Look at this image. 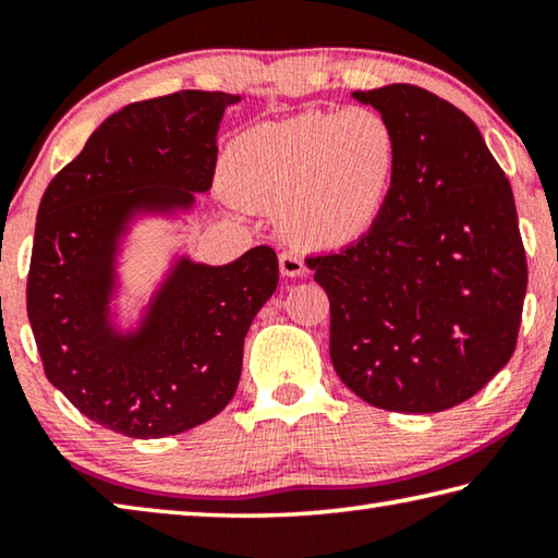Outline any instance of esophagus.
Instances as JSON below:
<instances>
[{
    "label": "esophagus",
    "instance_id": "esophagus-1",
    "mask_svg": "<svg viewBox=\"0 0 558 558\" xmlns=\"http://www.w3.org/2000/svg\"><path fill=\"white\" fill-rule=\"evenodd\" d=\"M278 260H280L282 276L300 278L302 272H305V260H302V256H300V253H295V251H282Z\"/></svg>",
    "mask_w": 558,
    "mask_h": 558
}]
</instances>
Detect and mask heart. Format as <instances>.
I'll use <instances>...</instances> for the list:
<instances>
[{"label":"heart","mask_w":558,"mask_h":558,"mask_svg":"<svg viewBox=\"0 0 558 558\" xmlns=\"http://www.w3.org/2000/svg\"><path fill=\"white\" fill-rule=\"evenodd\" d=\"M396 169L399 135L379 110H305L241 132L223 182L245 209L278 211L290 239L335 248L379 221Z\"/></svg>","instance_id":"heart-1"}]
</instances>
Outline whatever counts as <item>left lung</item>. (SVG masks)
Returning a JSON list of instances; mask_svg holds the SVG:
<instances>
[{
  "label": "left lung",
  "mask_w": 558,
  "mask_h": 558,
  "mask_svg": "<svg viewBox=\"0 0 558 558\" xmlns=\"http://www.w3.org/2000/svg\"><path fill=\"white\" fill-rule=\"evenodd\" d=\"M354 98L391 120L399 169L362 239L305 258L329 298V356L376 409L438 413L514 354L526 292L514 194L452 102L411 83Z\"/></svg>",
  "instance_id": "left-lung-1"
}]
</instances>
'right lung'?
<instances>
[{
  "label": "right lung",
  "instance_id": "right-lung-1",
  "mask_svg": "<svg viewBox=\"0 0 558 558\" xmlns=\"http://www.w3.org/2000/svg\"><path fill=\"white\" fill-rule=\"evenodd\" d=\"M239 96L179 90L130 102L51 179L26 278L44 374L75 409L128 438L211 421L241 379L243 339L278 288V256L256 245L229 266L182 260L137 337L106 319L112 251L132 209H174L211 186L216 135Z\"/></svg>",
  "mask_w": 558,
  "mask_h": 558
}]
</instances>
